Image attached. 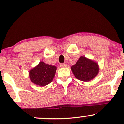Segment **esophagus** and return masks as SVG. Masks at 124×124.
Segmentation results:
<instances>
[{
	"mask_svg": "<svg viewBox=\"0 0 124 124\" xmlns=\"http://www.w3.org/2000/svg\"><path fill=\"white\" fill-rule=\"evenodd\" d=\"M60 67H67V64H60Z\"/></svg>",
	"mask_w": 124,
	"mask_h": 124,
	"instance_id": "esophagus-1",
	"label": "esophagus"
}]
</instances>
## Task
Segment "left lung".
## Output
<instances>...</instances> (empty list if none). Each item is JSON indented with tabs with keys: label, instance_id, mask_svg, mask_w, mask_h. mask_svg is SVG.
Instances as JSON below:
<instances>
[{
	"label": "left lung",
	"instance_id": "1",
	"mask_svg": "<svg viewBox=\"0 0 124 124\" xmlns=\"http://www.w3.org/2000/svg\"><path fill=\"white\" fill-rule=\"evenodd\" d=\"M71 69L76 78L87 82L91 80L99 73V66L94 61L86 58L79 57L75 65L72 66Z\"/></svg>",
	"mask_w": 124,
	"mask_h": 124
}]
</instances>
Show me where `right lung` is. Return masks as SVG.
<instances>
[{"instance_id":"obj_1","label":"right lung","mask_w":124,"mask_h":124,"mask_svg":"<svg viewBox=\"0 0 124 124\" xmlns=\"http://www.w3.org/2000/svg\"><path fill=\"white\" fill-rule=\"evenodd\" d=\"M56 67L42 62L29 72L30 80L38 86H45L52 82L55 77Z\"/></svg>"}]
</instances>
